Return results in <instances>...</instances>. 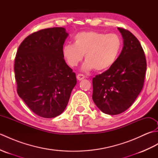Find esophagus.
Returning <instances> with one entry per match:
<instances>
[{
  "label": "esophagus",
  "instance_id": "1",
  "mask_svg": "<svg viewBox=\"0 0 158 158\" xmlns=\"http://www.w3.org/2000/svg\"><path fill=\"white\" fill-rule=\"evenodd\" d=\"M77 79L79 80V81H81V80H83V79L85 78V76L82 75V74H78V75H77Z\"/></svg>",
  "mask_w": 158,
  "mask_h": 158
}]
</instances>
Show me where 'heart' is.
Here are the masks:
<instances>
[{"label":"heart","instance_id":"1","mask_svg":"<svg viewBox=\"0 0 158 158\" xmlns=\"http://www.w3.org/2000/svg\"><path fill=\"white\" fill-rule=\"evenodd\" d=\"M122 48V41L114 34L96 31L82 32L74 37V44L64 46V58L70 66H76L85 54L82 70L88 72L94 69L104 71L110 68L117 60Z\"/></svg>","mask_w":158,"mask_h":158}]
</instances>
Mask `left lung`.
Instances as JSON below:
<instances>
[{
  "mask_svg": "<svg viewBox=\"0 0 158 158\" xmlns=\"http://www.w3.org/2000/svg\"><path fill=\"white\" fill-rule=\"evenodd\" d=\"M123 39L122 52L115 64L92 79V99L108 115L125 111L135 101L144 85L147 69L142 46L130 31L117 28Z\"/></svg>",
  "mask_w": 158,
  "mask_h": 158,
  "instance_id": "1",
  "label": "left lung"
}]
</instances>
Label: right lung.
<instances>
[{"label": "right lung", "mask_w": 158, "mask_h": 158, "mask_svg": "<svg viewBox=\"0 0 158 158\" xmlns=\"http://www.w3.org/2000/svg\"><path fill=\"white\" fill-rule=\"evenodd\" d=\"M68 36L64 28L41 30L23 40L16 53L17 92L33 113L44 118L63 113L77 84L62 54Z\"/></svg>", "instance_id": "1"}]
</instances>
